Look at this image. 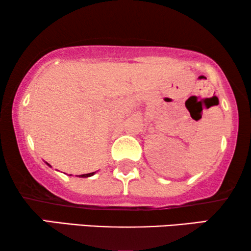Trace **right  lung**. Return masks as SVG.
<instances>
[{
    "label": "right lung",
    "mask_w": 251,
    "mask_h": 251,
    "mask_svg": "<svg viewBox=\"0 0 251 251\" xmlns=\"http://www.w3.org/2000/svg\"><path fill=\"white\" fill-rule=\"evenodd\" d=\"M48 164V166H50V164L49 163H47ZM96 173H90V174H85V175H78V176L77 177H90V176H94V175H95Z\"/></svg>",
    "instance_id": "right-lung-1"
}]
</instances>
